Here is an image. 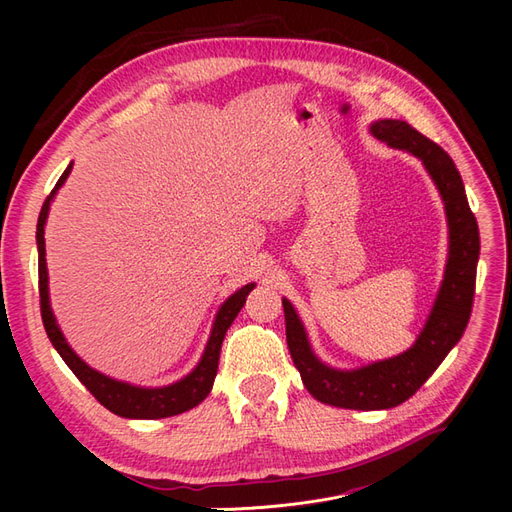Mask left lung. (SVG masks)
<instances>
[{"mask_svg": "<svg viewBox=\"0 0 512 512\" xmlns=\"http://www.w3.org/2000/svg\"><path fill=\"white\" fill-rule=\"evenodd\" d=\"M378 141L421 160L444 200L448 220V260L436 303L414 346L393 359L342 371L324 365L307 342L303 322L288 299L282 301L286 342L305 389L322 404L348 410H386L404 404L446 359L468 327L476 286L480 237L466 188L448 153L410 123L380 119L369 126Z\"/></svg>", "mask_w": 512, "mask_h": 512, "instance_id": "obj_1", "label": "left lung"}]
</instances>
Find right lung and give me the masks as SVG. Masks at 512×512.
<instances>
[{"label": "right lung", "mask_w": 512, "mask_h": 512, "mask_svg": "<svg viewBox=\"0 0 512 512\" xmlns=\"http://www.w3.org/2000/svg\"><path fill=\"white\" fill-rule=\"evenodd\" d=\"M70 170H72V164L64 170V175L59 177L53 192L46 196L42 211H40V218H38V228H36L40 312H42L46 335H49L51 344L55 346L61 359H64L66 365L74 371V376L85 384V389L113 414L126 416V418H166V416L181 414L185 410H192L211 393L215 374H218L224 335L232 324V320H235L237 314L241 312V307L245 305V297L252 292L254 284L243 286L241 290H237L232 297H228L224 301L218 316H215L211 337H209L207 348L203 352V359H200L198 365L192 369V374L181 378L179 382L160 386V389H143V386H132L128 382H119V380H113V378L100 374V371H96V369H91L85 361H81V356L68 346L64 333H61L57 327L55 316L51 312V303H49V273H46L44 224H46V215H49L51 200L61 185H64V181L68 179Z\"/></svg>", "instance_id": "add662e5"}]
</instances>
